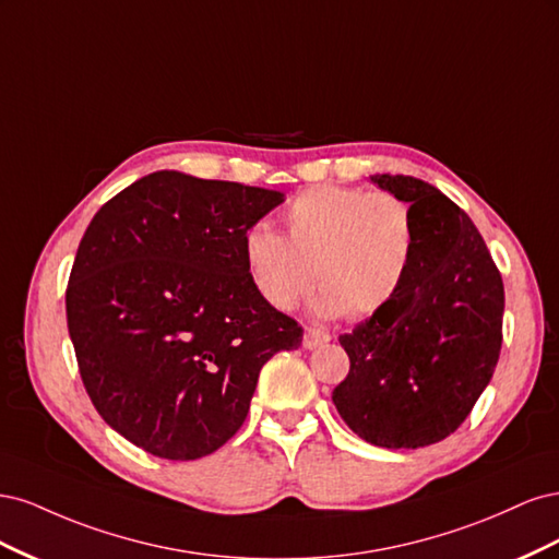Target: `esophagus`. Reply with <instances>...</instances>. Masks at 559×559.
I'll use <instances>...</instances> for the list:
<instances>
[{"mask_svg": "<svg viewBox=\"0 0 559 559\" xmlns=\"http://www.w3.org/2000/svg\"><path fill=\"white\" fill-rule=\"evenodd\" d=\"M329 341H331V335L326 331H321V329H306V333H302V347H306V349L321 347V345H326Z\"/></svg>", "mask_w": 559, "mask_h": 559, "instance_id": "esophagus-1", "label": "esophagus"}]
</instances>
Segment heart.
<instances>
[{
  "label": "heart",
  "mask_w": 559,
  "mask_h": 559,
  "mask_svg": "<svg viewBox=\"0 0 559 559\" xmlns=\"http://www.w3.org/2000/svg\"><path fill=\"white\" fill-rule=\"evenodd\" d=\"M284 235L259 222L242 238L253 289L280 312L294 310L314 280L324 317H370L399 294L411 273L417 230L411 205L392 193L319 183L282 212Z\"/></svg>",
  "instance_id": "1"
}]
</instances>
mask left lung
Masks as SVG:
<instances>
[{"label": "left lung", "mask_w": 559, "mask_h": 559, "mask_svg": "<svg viewBox=\"0 0 559 559\" xmlns=\"http://www.w3.org/2000/svg\"><path fill=\"white\" fill-rule=\"evenodd\" d=\"M370 181L408 202L417 245L392 302L341 335L349 373L333 403L366 443L415 450L456 431L492 380L503 282L478 228L436 186L405 175Z\"/></svg>", "instance_id": "8db88e82"}]
</instances>
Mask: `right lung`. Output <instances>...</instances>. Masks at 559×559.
Returning <instances> with one entry per match:
<instances>
[{"label":"right lung","instance_id":"add662e5","mask_svg":"<svg viewBox=\"0 0 559 559\" xmlns=\"http://www.w3.org/2000/svg\"><path fill=\"white\" fill-rule=\"evenodd\" d=\"M284 193L175 170L142 177L86 228L67 284L83 386L107 425L163 460L238 433L263 364L302 329L253 289L249 226Z\"/></svg>","mask_w":559,"mask_h":559}]
</instances>
